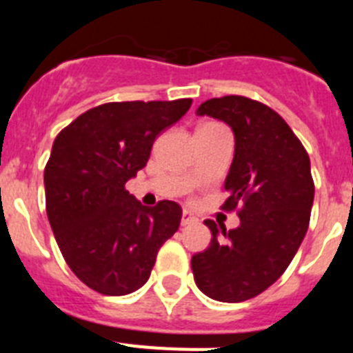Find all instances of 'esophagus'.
<instances>
[{"label":"esophagus","instance_id":"34e87169","mask_svg":"<svg viewBox=\"0 0 353 353\" xmlns=\"http://www.w3.org/2000/svg\"><path fill=\"white\" fill-rule=\"evenodd\" d=\"M196 221H198V217L194 214H191L189 210L182 212V226H189V224L196 223Z\"/></svg>","mask_w":353,"mask_h":353}]
</instances>
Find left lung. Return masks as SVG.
Masks as SVG:
<instances>
[{"label":"left lung","instance_id":"8db88e82","mask_svg":"<svg viewBox=\"0 0 353 353\" xmlns=\"http://www.w3.org/2000/svg\"><path fill=\"white\" fill-rule=\"evenodd\" d=\"M198 114L226 121L235 134L221 208L236 210L240 226L219 235L217 224L205 221L212 240L192 256L194 281L214 301H249L283 276L304 240L314 198L310 155L263 102L226 95L203 102Z\"/></svg>","mask_w":353,"mask_h":353}]
</instances>
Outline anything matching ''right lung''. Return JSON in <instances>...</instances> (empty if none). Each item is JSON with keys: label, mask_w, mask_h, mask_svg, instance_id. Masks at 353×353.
<instances>
[{"label": "right lung", "mask_w": 353, "mask_h": 353, "mask_svg": "<svg viewBox=\"0 0 353 353\" xmlns=\"http://www.w3.org/2000/svg\"><path fill=\"white\" fill-rule=\"evenodd\" d=\"M191 104L108 102L56 136L43 170L46 210L65 261L88 288L113 297L141 288L161 245L179 230V203L143 207L125 183L146 166L155 138Z\"/></svg>", "instance_id": "add662e5"}]
</instances>
